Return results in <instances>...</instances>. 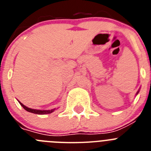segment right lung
Returning <instances> with one entry per match:
<instances>
[{"label": "right lung", "instance_id": "1", "mask_svg": "<svg viewBox=\"0 0 151 151\" xmlns=\"http://www.w3.org/2000/svg\"><path fill=\"white\" fill-rule=\"evenodd\" d=\"M19 104H21V106L28 112H30V113H35V114H47V113H50L52 112H54V110H34V109H31V108L27 107V106H24L22 104V103L19 102Z\"/></svg>", "mask_w": 151, "mask_h": 151}]
</instances>
